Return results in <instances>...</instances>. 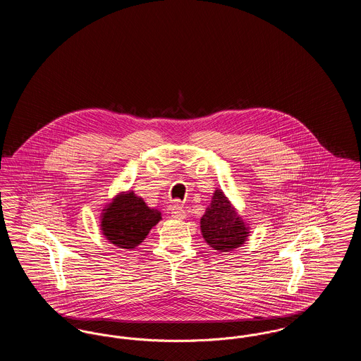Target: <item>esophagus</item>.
Returning <instances> with one entry per match:
<instances>
[{
  "label": "esophagus",
  "mask_w": 361,
  "mask_h": 361,
  "mask_svg": "<svg viewBox=\"0 0 361 361\" xmlns=\"http://www.w3.org/2000/svg\"><path fill=\"white\" fill-rule=\"evenodd\" d=\"M172 212V216L174 219H177V221H181V219H185V216H187V212H185V209L183 208L181 206H178V204H174L172 207V209H171Z\"/></svg>",
  "instance_id": "obj_1"
}]
</instances>
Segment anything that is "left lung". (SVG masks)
Instances as JSON below:
<instances>
[{
    "mask_svg": "<svg viewBox=\"0 0 361 361\" xmlns=\"http://www.w3.org/2000/svg\"><path fill=\"white\" fill-rule=\"evenodd\" d=\"M200 230L209 247L218 252H231L240 247L250 234L249 224L222 189H215L211 204L200 219Z\"/></svg>",
    "mask_w": 361,
    "mask_h": 361,
    "instance_id": "left-lung-1",
    "label": "left lung"
}]
</instances>
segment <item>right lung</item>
<instances>
[{
	"label": "right lung",
	"mask_w": 361,
	"mask_h": 361,
	"mask_svg": "<svg viewBox=\"0 0 361 361\" xmlns=\"http://www.w3.org/2000/svg\"><path fill=\"white\" fill-rule=\"evenodd\" d=\"M161 219V211L147 206L134 190H127L105 204L100 215V230L109 243L133 250Z\"/></svg>",
	"instance_id": "add662e5"
}]
</instances>
